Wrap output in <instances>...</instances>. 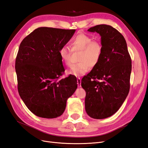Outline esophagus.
Masks as SVG:
<instances>
[{"mask_svg": "<svg viewBox=\"0 0 148 148\" xmlns=\"http://www.w3.org/2000/svg\"><path fill=\"white\" fill-rule=\"evenodd\" d=\"M77 84H78V86L79 88H80V87L82 86V85H81V84H82V79H81V78H77Z\"/></svg>", "mask_w": 148, "mask_h": 148, "instance_id": "34e87169", "label": "esophagus"}]
</instances>
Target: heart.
<instances>
[{"mask_svg": "<svg viewBox=\"0 0 148 148\" xmlns=\"http://www.w3.org/2000/svg\"><path fill=\"white\" fill-rule=\"evenodd\" d=\"M70 46L72 51H81V53L78 59L79 62L71 66L67 71L69 74L79 77L86 73L89 67L94 68L99 64L103 52L102 46L99 41H93L92 37L88 34L79 33L71 40ZM59 55L65 65H70L71 51L68 47H61Z\"/></svg>", "mask_w": 148, "mask_h": 148, "instance_id": "1", "label": "heart"}]
</instances>
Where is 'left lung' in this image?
I'll use <instances>...</instances> for the list:
<instances>
[{
    "label": "left lung",
    "instance_id": "left-lung-1",
    "mask_svg": "<svg viewBox=\"0 0 148 148\" xmlns=\"http://www.w3.org/2000/svg\"><path fill=\"white\" fill-rule=\"evenodd\" d=\"M88 31L100 34L103 52L99 64L82 79L85 110L90 117L103 119L114 115L126 99L132 60L124 37L112 26L99 25Z\"/></svg>",
    "mask_w": 148,
    "mask_h": 148
}]
</instances>
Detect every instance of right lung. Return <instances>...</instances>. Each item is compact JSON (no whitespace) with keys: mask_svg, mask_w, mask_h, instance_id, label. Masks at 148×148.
<instances>
[{"mask_svg":"<svg viewBox=\"0 0 148 148\" xmlns=\"http://www.w3.org/2000/svg\"><path fill=\"white\" fill-rule=\"evenodd\" d=\"M75 32V29L40 27L20 44L15 60L18 90L25 104L38 117H59L77 88L73 75L59 80L65 71L59 51Z\"/></svg>","mask_w":148,"mask_h":148,"instance_id":"right-lung-1","label":"right lung"}]
</instances>
